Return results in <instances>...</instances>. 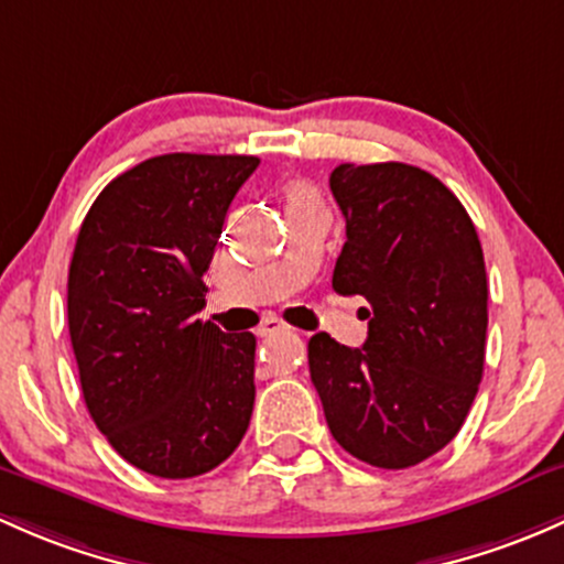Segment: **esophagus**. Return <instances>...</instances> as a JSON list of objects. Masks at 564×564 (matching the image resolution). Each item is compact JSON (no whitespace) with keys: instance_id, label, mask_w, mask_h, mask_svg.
<instances>
[{"instance_id":"34e87169","label":"esophagus","mask_w":564,"mask_h":564,"mask_svg":"<svg viewBox=\"0 0 564 564\" xmlns=\"http://www.w3.org/2000/svg\"><path fill=\"white\" fill-rule=\"evenodd\" d=\"M286 329H289V324H283L281 318L270 316V318H264L262 327H259V335L270 337V335H281V332H286Z\"/></svg>"}]
</instances>
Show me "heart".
Masks as SVG:
<instances>
[{"instance_id":"heart-1","label":"heart","mask_w":564,"mask_h":564,"mask_svg":"<svg viewBox=\"0 0 564 564\" xmlns=\"http://www.w3.org/2000/svg\"><path fill=\"white\" fill-rule=\"evenodd\" d=\"M283 197H286L289 210H302V207H318L322 197H318L316 188L305 181H292L283 188Z\"/></svg>"}]
</instances>
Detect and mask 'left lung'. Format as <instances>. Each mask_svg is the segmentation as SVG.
<instances>
[{
    "label": "left lung",
    "mask_w": 564,
    "mask_h": 564,
    "mask_svg": "<svg viewBox=\"0 0 564 564\" xmlns=\"http://www.w3.org/2000/svg\"><path fill=\"white\" fill-rule=\"evenodd\" d=\"M329 188L346 218L332 289L367 300V340L313 335L311 381L348 454L402 470L448 446L476 400L489 322L481 240L459 199L411 164H340Z\"/></svg>",
    "instance_id": "1"
}]
</instances>
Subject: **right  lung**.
<instances>
[{"instance_id":"add662e5","label":"right lung","mask_w":564,"mask_h":564,"mask_svg":"<svg viewBox=\"0 0 564 564\" xmlns=\"http://www.w3.org/2000/svg\"><path fill=\"white\" fill-rule=\"evenodd\" d=\"M257 156L164 153L112 177L80 224L67 322L94 424L129 465L194 478L251 422V332L197 313L203 275Z\"/></svg>"}]
</instances>
